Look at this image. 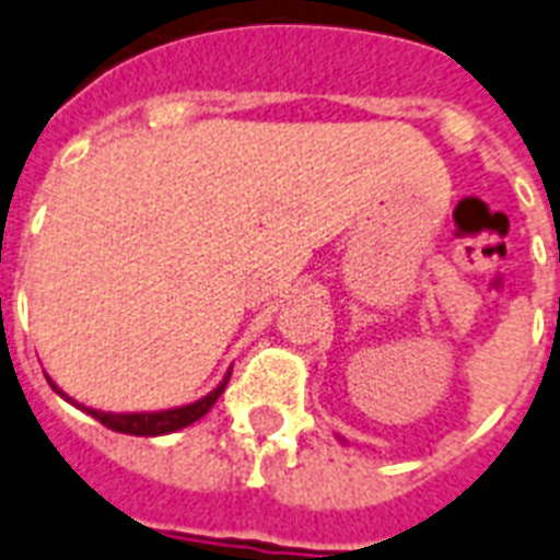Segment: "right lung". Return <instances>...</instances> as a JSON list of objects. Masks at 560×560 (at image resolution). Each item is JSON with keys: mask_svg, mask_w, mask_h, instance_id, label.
I'll use <instances>...</instances> for the list:
<instances>
[{"mask_svg": "<svg viewBox=\"0 0 560 560\" xmlns=\"http://www.w3.org/2000/svg\"><path fill=\"white\" fill-rule=\"evenodd\" d=\"M226 380H230V374L218 383V388L209 390L207 397L195 399V402H189V406L166 408V411H140V413H112V411H97V408H85L80 406V402H74L68 394H62V390L57 388V383H51V380H48V383H51V388L57 390L59 397L68 399V402H74L77 408H83V411L91 413L94 420L103 422L106 429L120 431V434H135V438H161V434H172V431H180L186 429V425H192L195 420H201L203 413L215 406V399L224 394Z\"/></svg>", "mask_w": 560, "mask_h": 560, "instance_id": "obj_1", "label": "right lung"}]
</instances>
